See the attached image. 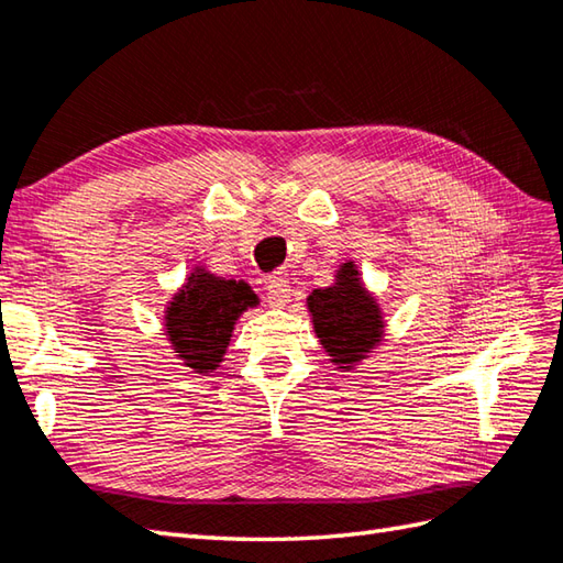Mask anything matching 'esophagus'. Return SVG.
I'll list each match as a JSON object with an SVG mask.
<instances>
[{
	"label": "esophagus",
	"mask_w": 563,
	"mask_h": 563,
	"mask_svg": "<svg viewBox=\"0 0 563 563\" xmlns=\"http://www.w3.org/2000/svg\"><path fill=\"white\" fill-rule=\"evenodd\" d=\"M290 283L285 278H271L266 285V295H268V302L273 307H288L290 305Z\"/></svg>",
	"instance_id": "obj_1"
}]
</instances>
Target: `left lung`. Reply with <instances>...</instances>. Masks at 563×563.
Wrapping results in <instances>:
<instances>
[{"mask_svg":"<svg viewBox=\"0 0 563 563\" xmlns=\"http://www.w3.org/2000/svg\"><path fill=\"white\" fill-rule=\"evenodd\" d=\"M307 309L321 349L341 373L363 363L385 339V317L363 285L355 261L341 263L333 285L307 297Z\"/></svg>","mask_w":563,"mask_h":563,"instance_id":"obj_1","label":"left lung"}]
</instances>
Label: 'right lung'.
Instances as JSON below:
<instances>
[{
	"instance_id": "obj_1",
	"label": "right lung",
	"mask_w": 563,
	"mask_h": 563,
	"mask_svg": "<svg viewBox=\"0 0 563 563\" xmlns=\"http://www.w3.org/2000/svg\"><path fill=\"white\" fill-rule=\"evenodd\" d=\"M256 305L258 297L249 283L224 280L198 266L166 302V341L188 369L214 373L224 361L236 319Z\"/></svg>"
}]
</instances>
